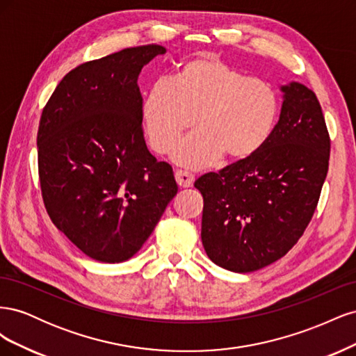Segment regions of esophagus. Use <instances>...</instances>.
I'll return each mask as SVG.
<instances>
[{
  "label": "esophagus",
  "mask_w": 356,
  "mask_h": 356,
  "mask_svg": "<svg viewBox=\"0 0 356 356\" xmlns=\"http://www.w3.org/2000/svg\"><path fill=\"white\" fill-rule=\"evenodd\" d=\"M175 179L179 187L188 188L193 186V182H195V175H191L190 172L186 170H175Z\"/></svg>",
  "instance_id": "1"
}]
</instances>
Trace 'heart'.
Here are the masks:
<instances>
[{
	"label": "heart",
	"mask_w": 356,
	"mask_h": 356,
	"mask_svg": "<svg viewBox=\"0 0 356 356\" xmlns=\"http://www.w3.org/2000/svg\"><path fill=\"white\" fill-rule=\"evenodd\" d=\"M281 99L270 83L245 74L211 56L187 59L174 81L160 80L145 95L141 115L148 143L168 154L195 123L197 131L178 144V165L200 169L225 156L246 160L272 138Z\"/></svg>",
	"instance_id": "1"
}]
</instances>
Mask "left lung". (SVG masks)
Instances as JSON below:
<instances>
[{
  "instance_id": "left-lung-1",
  "label": "left lung",
  "mask_w": 356,
  "mask_h": 356,
  "mask_svg": "<svg viewBox=\"0 0 356 356\" xmlns=\"http://www.w3.org/2000/svg\"><path fill=\"white\" fill-rule=\"evenodd\" d=\"M281 92L279 122L260 152L195 182L203 248L230 272L260 270L297 243L328 172L330 135L316 95L297 81Z\"/></svg>"
}]
</instances>
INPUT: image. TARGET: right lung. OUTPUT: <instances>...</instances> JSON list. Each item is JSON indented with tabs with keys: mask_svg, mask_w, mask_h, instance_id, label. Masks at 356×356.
Returning a JSON list of instances; mask_svg holds the SVG:
<instances>
[{
	"mask_svg": "<svg viewBox=\"0 0 356 356\" xmlns=\"http://www.w3.org/2000/svg\"><path fill=\"white\" fill-rule=\"evenodd\" d=\"M166 49H123L60 80L38 126L41 195L53 224L102 263L134 257L178 191L174 170L148 152L138 77Z\"/></svg>",
	"mask_w": 356,
	"mask_h": 356,
	"instance_id": "add662e5",
	"label": "right lung"
}]
</instances>
